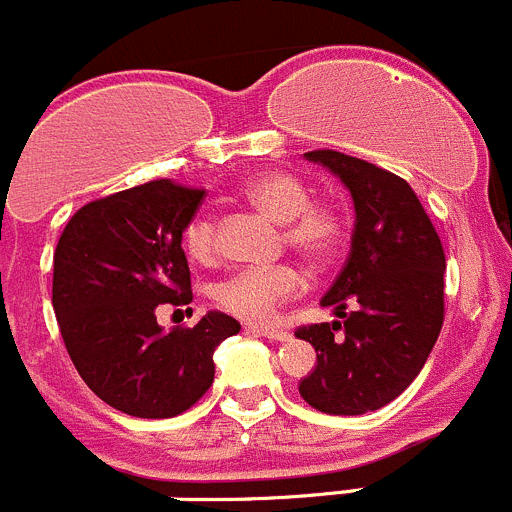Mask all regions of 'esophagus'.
Wrapping results in <instances>:
<instances>
[{"mask_svg": "<svg viewBox=\"0 0 512 512\" xmlns=\"http://www.w3.org/2000/svg\"><path fill=\"white\" fill-rule=\"evenodd\" d=\"M245 331H252V333H262L265 338H272V341H285V338L290 336L285 328H278V326H257V323H245Z\"/></svg>", "mask_w": 512, "mask_h": 512, "instance_id": "1", "label": "esophagus"}]
</instances>
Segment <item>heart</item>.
Wrapping results in <instances>:
<instances>
[{"instance_id": "b5f03b06", "label": "heart", "mask_w": 512, "mask_h": 512, "mask_svg": "<svg viewBox=\"0 0 512 512\" xmlns=\"http://www.w3.org/2000/svg\"><path fill=\"white\" fill-rule=\"evenodd\" d=\"M245 199L275 222H283V237L305 257L323 260L341 247L346 217L331 202H310V189L300 176L283 169H265L245 184ZM184 245L194 260H209L217 247V224L209 212H199L186 224ZM305 288L293 265L242 267L214 288L219 308L242 321L265 323L283 303Z\"/></svg>"}]
</instances>
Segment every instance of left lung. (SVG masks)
Returning <instances> with one entry per match:
<instances>
[{
    "instance_id": "left-lung-1",
    "label": "left lung",
    "mask_w": 512,
    "mask_h": 512,
    "mask_svg": "<svg viewBox=\"0 0 512 512\" xmlns=\"http://www.w3.org/2000/svg\"><path fill=\"white\" fill-rule=\"evenodd\" d=\"M305 159L346 184L356 224L351 255L321 300L343 321L295 331L315 348V369L298 389L318 412L356 417L386 407L427 364L444 321L447 262L432 219L401 176L331 148Z\"/></svg>"
}]
</instances>
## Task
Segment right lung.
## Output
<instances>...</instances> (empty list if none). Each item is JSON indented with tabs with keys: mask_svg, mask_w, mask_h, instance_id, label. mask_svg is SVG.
Wrapping results in <instances>:
<instances>
[{
	"mask_svg": "<svg viewBox=\"0 0 512 512\" xmlns=\"http://www.w3.org/2000/svg\"><path fill=\"white\" fill-rule=\"evenodd\" d=\"M204 189L156 179L95 199L70 217L52 265V308L75 369L95 396L141 419L194 407L214 381V348L240 333L212 310L161 331L156 308L191 303L181 232Z\"/></svg>",
	"mask_w": 512,
	"mask_h": 512,
	"instance_id": "add662e5",
	"label": "right lung"
}]
</instances>
